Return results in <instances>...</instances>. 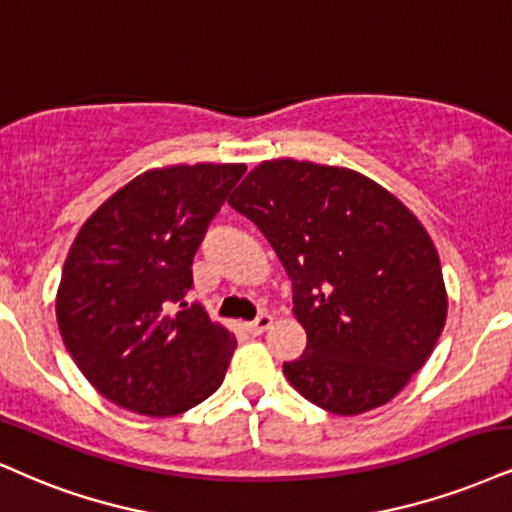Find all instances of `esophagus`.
<instances>
[{
	"label": "esophagus",
	"instance_id": "1",
	"mask_svg": "<svg viewBox=\"0 0 512 512\" xmlns=\"http://www.w3.org/2000/svg\"><path fill=\"white\" fill-rule=\"evenodd\" d=\"M273 325V315H268V313H261L258 315V318L254 320V323H249L246 325V330H249L251 334H263L268 330V327Z\"/></svg>",
	"mask_w": 512,
	"mask_h": 512
}]
</instances>
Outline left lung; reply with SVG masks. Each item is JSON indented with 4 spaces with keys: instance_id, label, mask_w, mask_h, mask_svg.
Segmentation results:
<instances>
[{
    "instance_id": "8db88e82",
    "label": "left lung",
    "mask_w": 512,
    "mask_h": 512,
    "mask_svg": "<svg viewBox=\"0 0 512 512\" xmlns=\"http://www.w3.org/2000/svg\"><path fill=\"white\" fill-rule=\"evenodd\" d=\"M230 206L266 235L294 289L306 351L282 365L304 399L358 415L394 399L446 323L439 254L394 194L349 168L277 159Z\"/></svg>"
}]
</instances>
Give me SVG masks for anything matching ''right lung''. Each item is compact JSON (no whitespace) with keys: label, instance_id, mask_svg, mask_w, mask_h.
I'll list each match as a JSON object with an SVG mask.
<instances>
[{"label":"right lung","instance_id":"1","mask_svg":"<svg viewBox=\"0 0 512 512\" xmlns=\"http://www.w3.org/2000/svg\"><path fill=\"white\" fill-rule=\"evenodd\" d=\"M244 173V163L147 170L80 227L56 320L75 365L116 406L166 418L223 384L235 334L185 296L201 239Z\"/></svg>","mask_w":512,"mask_h":512}]
</instances>
